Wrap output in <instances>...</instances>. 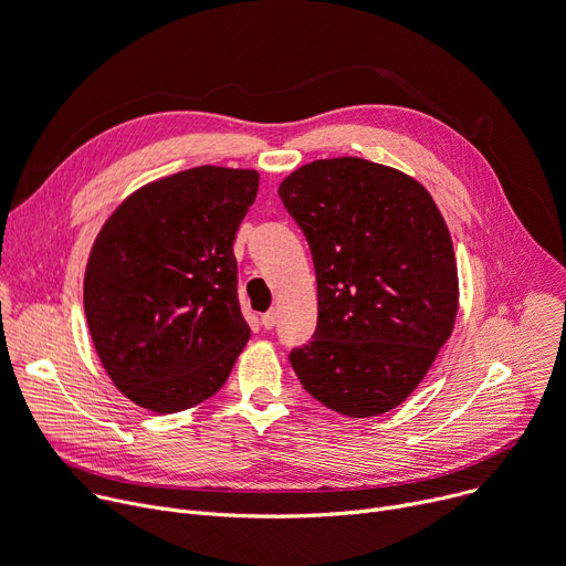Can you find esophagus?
Wrapping results in <instances>:
<instances>
[{
    "instance_id": "obj_1",
    "label": "esophagus",
    "mask_w": 566,
    "mask_h": 566,
    "mask_svg": "<svg viewBox=\"0 0 566 566\" xmlns=\"http://www.w3.org/2000/svg\"><path fill=\"white\" fill-rule=\"evenodd\" d=\"M262 325H264L266 329H273V327L277 325V312H275V310H271V312L262 314Z\"/></svg>"
}]
</instances>
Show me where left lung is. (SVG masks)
Instances as JSON below:
<instances>
[{"label": "left lung", "instance_id": "left-lung-1", "mask_svg": "<svg viewBox=\"0 0 566 566\" xmlns=\"http://www.w3.org/2000/svg\"><path fill=\"white\" fill-rule=\"evenodd\" d=\"M310 241L318 325L291 352L302 388L347 418H375L413 392L449 340L458 269L431 193L364 158L316 160L277 189Z\"/></svg>", "mask_w": 566, "mask_h": 566}]
</instances>
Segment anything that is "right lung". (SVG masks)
<instances>
[{"instance_id":"add662e5","label":"right lung","mask_w":566,"mask_h":566,"mask_svg":"<svg viewBox=\"0 0 566 566\" xmlns=\"http://www.w3.org/2000/svg\"><path fill=\"white\" fill-rule=\"evenodd\" d=\"M260 174L193 167L133 191L98 230L83 280L94 349L113 384L153 413H178L226 384L250 327L234 234Z\"/></svg>"}]
</instances>
